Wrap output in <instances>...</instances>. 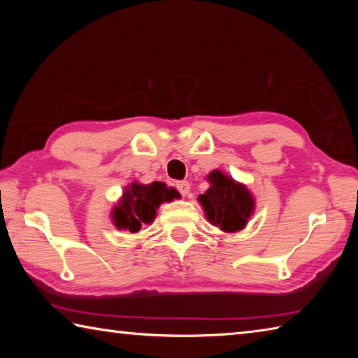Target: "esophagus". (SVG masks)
Returning a JSON list of instances; mask_svg holds the SVG:
<instances>
[{
  "mask_svg": "<svg viewBox=\"0 0 358 358\" xmlns=\"http://www.w3.org/2000/svg\"><path fill=\"white\" fill-rule=\"evenodd\" d=\"M189 187H191V185L187 183V181H178L177 183V189L181 196H187V194H189Z\"/></svg>",
  "mask_w": 358,
  "mask_h": 358,
  "instance_id": "esophagus-1",
  "label": "esophagus"
}]
</instances>
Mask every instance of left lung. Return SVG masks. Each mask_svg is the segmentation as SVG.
Returning <instances> with one entry per match:
<instances>
[{"label":"left lung","instance_id":"1","mask_svg":"<svg viewBox=\"0 0 358 358\" xmlns=\"http://www.w3.org/2000/svg\"><path fill=\"white\" fill-rule=\"evenodd\" d=\"M210 187L199 196L207 220L224 232L245 229L254 213V197L248 187L220 171L208 175Z\"/></svg>","mask_w":358,"mask_h":358}]
</instances>
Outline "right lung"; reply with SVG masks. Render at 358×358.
Segmentation results:
<instances>
[{"label": "right lung", "instance_id": "add662e5", "mask_svg": "<svg viewBox=\"0 0 358 358\" xmlns=\"http://www.w3.org/2000/svg\"><path fill=\"white\" fill-rule=\"evenodd\" d=\"M180 194L161 181L150 185L131 183L123 192V197L112 210V221L118 230H129L136 234L142 224L153 222L156 210L161 203L172 202Z\"/></svg>", "mask_w": 358, "mask_h": 358}]
</instances>
